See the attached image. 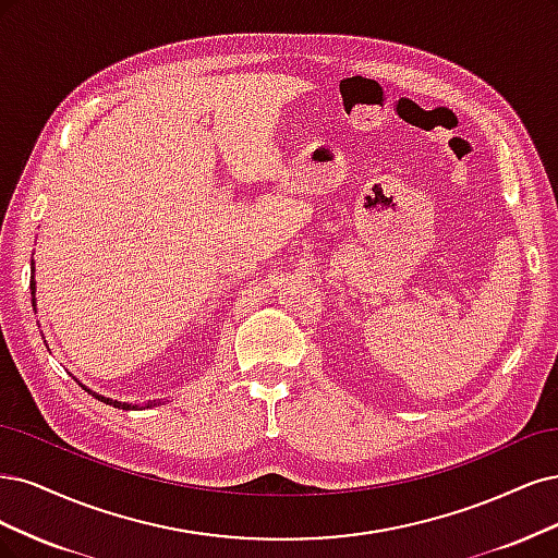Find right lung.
<instances>
[{
	"label": "right lung",
	"mask_w": 558,
	"mask_h": 558,
	"mask_svg": "<svg viewBox=\"0 0 558 558\" xmlns=\"http://www.w3.org/2000/svg\"><path fill=\"white\" fill-rule=\"evenodd\" d=\"M29 284H32V290H34V280H32ZM87 391H89V389H87ZM93 397H95V399H99V401H104L106 405H113V408H122V410H130V408H132L130 403H120V401H111V399H104V397H99V393H93Z\"/></svg>",
	"instance_id": "obj_1"
}]
</instances>
